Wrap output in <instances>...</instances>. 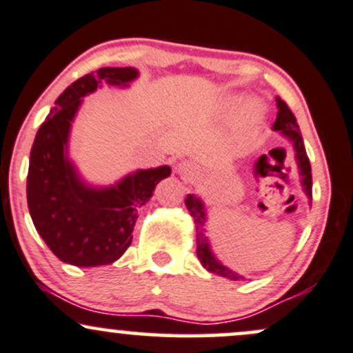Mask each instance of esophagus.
Instances as JSON below:
<instances>
[{"mask_svg":"<svg viewBox=\"0 0 353 353\" xmlns=\"http://www.w3.org/2000/svg\"><path fill=\"white\" fill-rule=\"evenodd\" d=\"M176 172L179 174L181 177H184V179H188V177H192L196 174V165L192 164V162L181 161L179 164L176 165Z\"/></svg>","mask_w":353,"mask_h":353,"instance_id":"esophagus-1","label":"esophagus"}]
</instances>
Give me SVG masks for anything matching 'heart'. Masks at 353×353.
Wrapping results in <instances>:
<instances>
[{
  "instance_id": "heart-1",
  "label": "heart",
  "mask_w": 353,
  "mask_h": 353,
  "mask_svg": "<svg viewBox=\"0 0 353 353\" xmlns=\"http://www.w3.org/2000/svg\"><path fill=\"white\" fill-rule=\"evenodd\" d=\"M236 99H239V98H230V105H233V103H235ZM262 114H264V111H262V106L259 105L257 101H248L247 105L243 106V110H242V118H243V120L252 121V123H254V121L261 120Z\"/></svg>"
}]
</instances>
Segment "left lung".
I'll return each instance as SVG.
<instances>
[{
  "label": "left lung",
  "instance_id": "1",
  "mask_svg": "<svg viewBox=\"0 0 353 353\" xmlns=\"http://www.w3.org/2000/svg\"><path fill=\"white\" fill-rule=\"evenodd\" d=\"M277 105V118L274 121L272 130L274 132L281 133L284 139L289 140L292 148H294V157L296 164H298L299 177H301V186L304 194L307 196L311 203V189H313V181H311V164L310 159H307L306 148H304V142L301 137V130H299L298 123H296V118L292 114V111L288 108V105L283 99L277 96L276 98ZM186 208L189 214L192 216L196 225V255H198L199 262L205 267L208 272H213L216 276L225 277L230 281H242L245 279L243 276H240L235 270L228 269V267L221 264L216 259V255L211 250L210 240L206 236V206L203 203V199L196 194H188L186 198Z\"/></svg>",
  "mask_w": 353,
  "mask_h": 353
}]
</instances>
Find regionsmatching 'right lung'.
<instances>
[{
  "mask_svg": "<svg viewBox=\"0 0 353 353\" xmlns=\"http://www.w3.org/2000/svg\"><path fill=\"white\" fill-rule=\"evenodd\" d=\"M135 68H101L74 81L55 99L30 152L27 201L37 232L62 262L76 267L113 264L132 243L137 211L152 198L170 167L137 169L111 186H92L69 159L72 121L84 96L101 84L128 88Z\"/></svg>",
  "mask_w": 353,
  "mask_h": 353,
  "instance_id": "1",
  "label": "right lung"
}]
</instances>
